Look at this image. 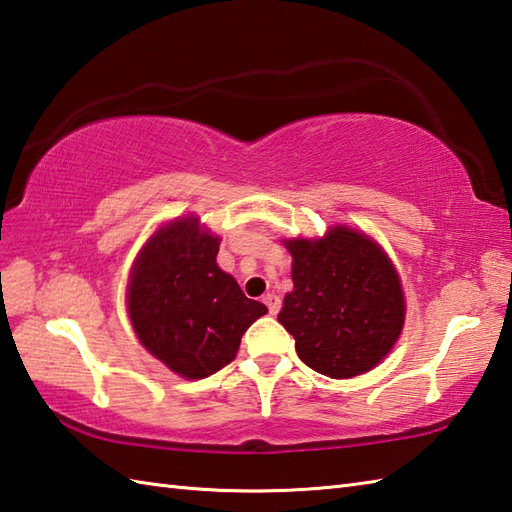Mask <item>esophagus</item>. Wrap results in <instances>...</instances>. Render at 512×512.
Listing matches in <instances>:
<instances>
[{
	"label": "esophagus",
	"mask_w": 512,
	"mask_h": 512,
	"mask_svg": "<svg viewBox=\"0 0 512 512\" xmlns=\"http://www.w3.org/2000/svg\"><path fill=\"white\" fill-rule=\"evenodd\" d=\"M264 303H266V308H268L270 314H277L279 308H281V299L277 295H273V292H268V295L264 297Z\"/></svg>",
	"instance_id": "34e87169"
}]
</instances>
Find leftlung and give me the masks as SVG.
I'll return each mask as SVG.
<instances>
[{
	"label": "left lung",
	"instance_id": "1",
	"mask_svg": "<svg viewBox=\"0 0 512 512\" xmlns=\"http://www.w3.org/2000/svg\"><path fill=\"white\" fill-rule=\"evenodd\" d=\"M284 244L295 288L277 319L295 336L301 361L330 378L374 369L405 325V295L385 250L347 226Z\"/></svg>",
	"mask_w": 512,
	"mask_h": 512
}]
</instances>
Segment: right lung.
<instances>
[{"instance_id":"add662e5","label":"right lung","mask_w":512,"mask_h":512,"mask_svg":"<svg viewBox=\"0 0 512 512\" xmlns=\"http://www.w3.org/2000/svg\"><path fill=\"white\" fill-rule=\"evenodd\" d=\"M220 237L198 217H180L140 248L127 286V312L145 350L182 378H206L235 358L242 334L264 317L217 266Z\"/></svg>"}]
</instances>
